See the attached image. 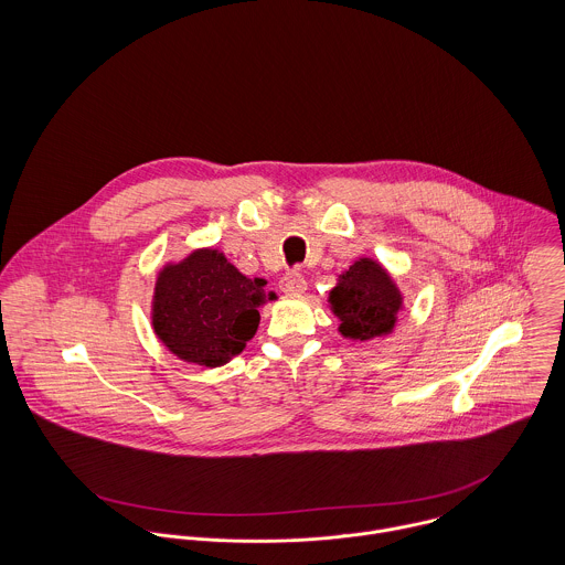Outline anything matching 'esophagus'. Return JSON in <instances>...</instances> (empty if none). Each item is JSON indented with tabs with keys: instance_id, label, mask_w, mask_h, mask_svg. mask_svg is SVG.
Returning a JSON list of instances; mask_svg holds the SVG:
<instances>
[{
	"instance_id": "esophagus-1",
	"label": "esophagus",
	"mask_w": 565,
	"mask_h": 565,
	"mask_svg": "<svg viewBox=\"0 0 565 565\" xmlns=\"http://www.w3.org/2000/svg\"><path fill=\"white\" fill-rule=\"evenodd\" d=\"M280 289L285 294H289V296H300V294L307 291V280H305V276L300 271H289V274L282 276Z\"/></svg>"
}]
</instances>
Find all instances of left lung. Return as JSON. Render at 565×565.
Segmentation results:
<instances>
[{
  "label": "left lung",
  "instance_id": "obj_1",
  "mask_svg": "<svg viewBox=\"0 0 565 565\" xmlns=\"http://www.w3.org/2000/svg\"><path fill=\"white\" fill-rule=\"evenodd\" d=\"M328 309L339 320V334L352 341L385 339L394 332L404 296L390 269L370 256H359L337 276Z\"/></svg>",
  "mask_w": 565,
  "mask_h": 565
}]
</instances>
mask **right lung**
<instances>
[{
	"label": "right lung",
	"mask_w": 565,
	"mask_h": 565,
	"mask_svg": "<svg viewBox=\"0 0 565 565\" xmlns=\"http://www.w3.org/2000/svg\"><path fill=\"white\" fill-rule=\"evenodd\" d=\"M267 280L247 278L217 247H195L164 263L150 320L162 345L180 361L220 367L242 354L258 330V309L276 300Z\"/></svg>",
	"instance_id": "add662e5"
}]
</instances>
